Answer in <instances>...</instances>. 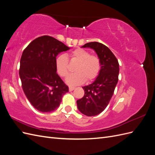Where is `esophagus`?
<instances>
[{"instance_id":"34e87169","label":"esophagus","mask_w":155,"mask_h":155,"mask_svg":"<svg viewBox=\"0 0 155 155\" xmlns=\"http://www.w3.org/2000/svg\"><path fill=\"white\" fill-rule=\"evenodd\" d=\"M75 89L74 87H69V91H74Z\"/></svg>"}]
</instances>
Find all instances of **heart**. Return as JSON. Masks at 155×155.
<instances>
[{"mask_svg": "<svg viewBox=\"0 0 155 155\" xmlns=\"http://www.w3.org/2000/svg\"><path fill=\"white\" fill-rule=\"evenodd\" d=\"M70 61L78 63L74 68V73L69 76L67 82L70 85H77L85 81L91 82L95 79L100 73L101 61L96 55H91L88 51L83 48H77L70 55ZM55 68L61 78H67L70 72L68 60L64 54L58 55L55 59Z\"/></svg>", "mask_w": 155, "mask_h": 155, "instance_id": "b5f03b06", "label": "heart"}]
</instances>
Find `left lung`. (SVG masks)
<instances>
[{
	"mask_svg": "<svg viewBox=\"0 0 155 155\" xmlns=\"http://www.w3.org/2000/svg\"><path fill=\"white\" fill-rule=\"evenodd\" d=\"M96 52L101 61V69L95 81L83 87L85 94L77 101L79 110L88 116H96L104 111L113 95L118 81L119 63L110 50L98 42L84 45Z\"/></svg>",
	"mask_w": 155,
	"mask_h": 155,
	"instance_id": "obj_1",
	"label": "left lung"
}]
</instances>
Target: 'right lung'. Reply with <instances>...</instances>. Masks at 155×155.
I'll use <instances>...</instances> for the list:
<instances>
[{"instance_id": "right-lung-1", "label": "right lung", "mask_w": 155, "mask_h": 155, "mask_svg": "<svg viewBox=\"0 0 155 155\" xmlns=\"http://www.w3.org/2000/svg\"><path fill=\"white\" fill-rule=\"evenodd\" d=\"M62 42L48 35L37 37L23 51L19 68L22 87L27 99L42 112L59 106L68 87L56 72L55 59L69 50Z\"/></svg>"}]
</instances>
